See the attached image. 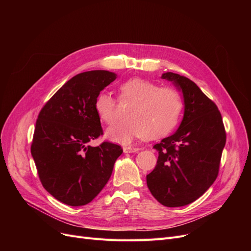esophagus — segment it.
Returning a JSON list of instances; mask_svg holds the SVG:
<instances>
[{"label": "esophagus", "mask_w": 251, "mask_h": 251, "mask_svg": "<svg viewBox=\"0 0 251 251\" xmlns=\"http://www.w3.org/2000/svg\"><path fill=\"white\" fill-rule=\"evenodd\" d=\"M138 148H134V147H125L124 151L125 153H135V151H138Z\"/></svg>", "instance_id": "34e87169"}]
</instances>
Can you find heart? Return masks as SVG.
<instances>
[{
	"label": "heart",
	"instance_id": "b5f03b06",
	"mask_svg": "<svg viewBox=\"0 0 251 251\" xmlns=\"http://www.w3.org/2000/svg\"><path fill=\"white\" fill-rule=\"evenodd\" d=\"M119 100H131L128 119L118 121L107 130V137L115 142L128 143L133 138L156 139L171 133L179 123L183 100L176 89L159 87L156 82L132 77L118 86ZM116 101L108 93H100L94 101L95 112L104 124L115 117Z\"/></svg>",
	"mask_w": 251,
	"mask_h": 251
}]
</instances>
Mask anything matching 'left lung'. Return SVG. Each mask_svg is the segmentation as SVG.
<instances>
[{"label": "left lung", "instance_id": "left-lung-1", "mask_svg": "<svg viewBox=\"0 0 251 251\" xmlns=\"http://www.w3.org/2000/svg\"><path fill=\"white\" fill-rule=\"evenodd\" d=\"M161 77L183 93L184 116L176 133L154 146L159 156L147 184L159 203L179 207L196 201L217 179L226 132L216 103L194 81L173 72Z\"/></svg>", "mask_w": 251, "mask_h": 251}]
</instances>
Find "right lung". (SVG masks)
<instances>
[{
  "label": "right lung",
  "mask_w": 251,
  "mask_h": 251,
  "mask_svg": "<svg viewBox=\"0 0 251 251\" xmlns=\"http://www.w3.org/2000/svg\"><path fill=\"white\" fill-rule=\"evenodd\" d=\"M104 70L75 75L42 108L36 119L31 155L44 188L70 206L92 201L109 181L120 146L89 142L103 134L94 101L115 80Z\"/></svg>",
  "instance_id": "1"
}]
</instances>
